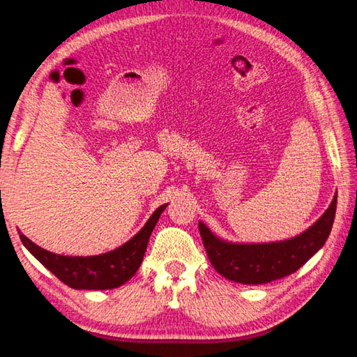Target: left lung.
<instances>
[{
	"label": "left lung",
	"mask_w": 357,
	"mask_h": 357,
	"mask_svg": "<svg viewBox=\"0 0 357 357\" xmlns=\"http://www.w3.org/2000/svg\"><path fill=\"white\" fill-rule=\"evenodd\" d=\"M337 194L324 214L301 235L271 243H231L219 238L205 224L199 230L209 262L218 273L241 284H265L294 273L318 252L329 236Z\"/></svg>",
	"instance_id": "obj_1"
}]
</instances>
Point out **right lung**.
<instances>
[{"label": "right lung", "instance_id": "1", "mask_svg": "<svg viewBox=\"0 0 357 357\" xmlns=\"http://www.w3.org/2000/svg\"><path fill=\"white\" fill-rule=\"evenodd\" d=\"M167 206L168 203L158 206L148 219V222L144 224V227L133 238H130L116 250L98 254V256H61V254L43 250L41 246L28 240L24 234H20V240L44 267L52 271L56 278L73 289H114V287L126 284L137 273L143 262L152 230Z\"/></svg>", "mask_w": 357, "mask_h": 357}]
</instances>
